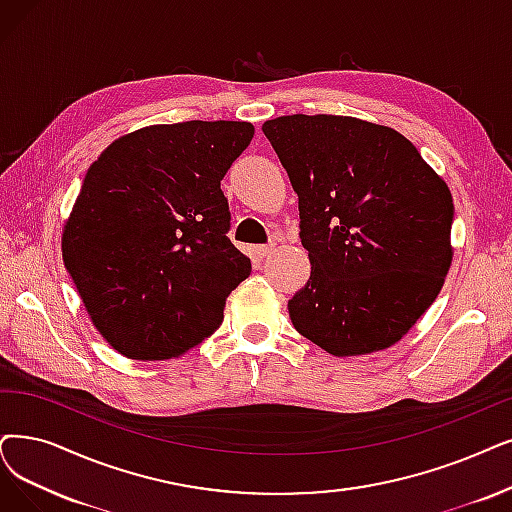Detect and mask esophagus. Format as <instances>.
<instances>
[{
  "mask_svg": "<svg viewBox=\"0 0 512 512\" xmlns=\"http://www.w3.org/2000/svg\"><path fill=\"white\" fill-rule=\"evenodd\" d=\"M275 250H277V245H275V243H267V245H258V248H256V254H258L260 258H267V256H271Z\"/></svg>",
  "mask_w": 512,
  "mask_h": 512,
  "instance_id": "obj_1",
  "label": "esophagus"
}]
</instances>
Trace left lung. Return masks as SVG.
I'll list each match as a JSON object with an SVG mask.
<instances>
[{
  "label": "left lung",
  "instance_id": "left-lung-1",
  "mask_svg": "<svg viewBox=\"0 0 512 512\" xmlns=\"http://www.w3.org/2000/svg\"><path fill=\"white\" fill-rule=\"evenodd\" d=\"M264 136L298 195L311 277L288 302L296 330L336 357L399 342L452 267L454 201L393 128L346 115H283Z\"/></svg>",
  "mask_w": 512,
  "mask_h": 512
}]
</instances>
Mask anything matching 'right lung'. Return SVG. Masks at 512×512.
<instances>
[{"mask_svg": "<svg viewBox=\"0 0 512 512\" xmlns=\"http://www.w3.org/2000/svg\"><path fill=\"white\" fill-rule=\"evenodd\" d=\"M248 121L147 126L92 163L63 229V260L96 330L128 359L185 355L218 330L252 273L227 237L220 180Z\"/></svg>", "mask_w": 512, "mask_h": 512, "instance_id": "obj_1", "label": "right lung"}]
</instances>
